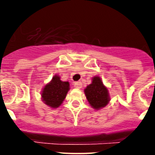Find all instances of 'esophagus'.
<instances>
[{
	"label": "esophagus",
	"mask_w": 155,
	"mask_h": 155,
	"mask_svg": "<svg viewBox=\"0 0 155 155\" xmlns=\"http://www.w3.org/2000/svg\"><path fill=\"white\" fill-rule=\"evenodd\" d=\"M74 87L77 88H81L82 83L81 81H77L74 83Z\"/></svg>",
	"instance_id": "34e87169"
}]
</instances>
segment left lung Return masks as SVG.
<instances>
[{
    "mask_svg": "<svg viewBox=\"0 0 155 155\" xmlns=\"http://www.w3.org/2000/svg\"><path fill=\"white\" fill-rule=\"evenodd\" d=\"M86 98L94 109L105 107L109 101L108 89L103 85L99 77H94L92 83L84 89Z\"/></svg>",
    "mask_w": 155,
    "mask_h": 155,
    "instance_id": "left-lung-1",
    "label": "left lung"
}]
</instances>
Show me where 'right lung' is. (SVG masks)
<instances>
[{
  "label": "right lung",
  "instance_id": "add662e5",
  "mask_svg": "<svg viewBox=\"0 0 155 155\" xmlns=\"http://www.w3.org/2000/svg\"><path fill=\"white\" fill-rule=\"evenodd\" d=\"M69 82L62 81L60 77H53L50 83L46 84L42 92V101L51 108H57L61 105L69 91Z\"/></svg>",
  "mask_w": 155,
  "mask_h": 155
}]
</instances>
